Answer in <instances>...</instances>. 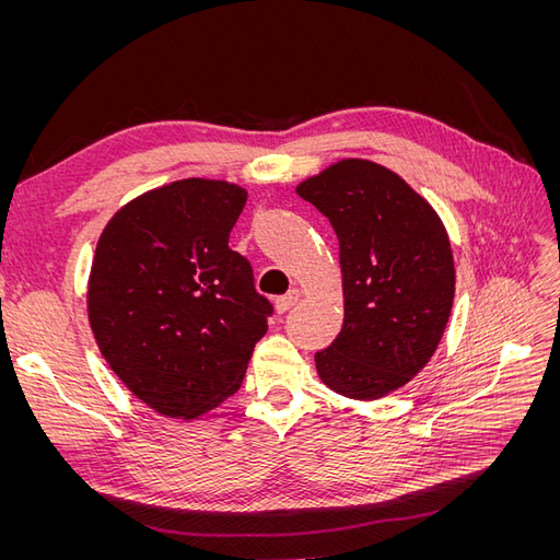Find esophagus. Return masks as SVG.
<instances>
[{
    "label": "esophagus",
    "instance_id": "1",
    "mask_svg": "<svg viewBox=\"0 0 560 560\" xmlns=\"http://www.w3.org/2000/svg\"><path fill=\"white\" fill-rule=\"evenodd\" d=\"M299 296H301L299 290H290L284 296H278V299H276V311H278V313H287V311H290V308L294 306V303L299 301Z\"/></svg>",
    "mask_w": 560,
    "mask_h": 560
}]
</instances>
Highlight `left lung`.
<instances>
[{"instance_id":"1","label":"left lung","mask_w":560,"mask_h":560,"mask_svg":"<svg viewBox=\"0 0 560 560\" xmlns=\"http://www.w3.org/2000/svg\"><path fill=\"white\" fill-rule=\"evenodd\" d=\"M296 194L329 219L343 273V327L315 352L334 393L378 399L430 362L453 306L455 268L430 202L387 167L346 159Z\"/></svg>"}]
</instances>
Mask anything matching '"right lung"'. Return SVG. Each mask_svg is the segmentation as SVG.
<instances>
[{
  "label": "right lung",
  "instance_id": "right-lung-1",
  "mask_svg": "<svg viewBox=\"0 0 560 560\" xmlns=\"http://www.w3.org/2000/svg\"><path fill=\"white\" fill-rule=\"evenodd\" d=\"M247 191L179 179L118 210L97 241L89 319L114 374L167 418H198L241 387L273 306L229 247Z\"/></svg>",
  "mask_w": 560,
  "mask_h": 560
}]
</instances>
